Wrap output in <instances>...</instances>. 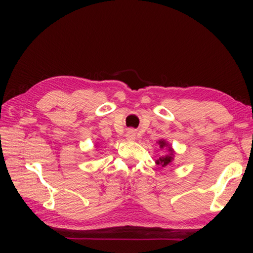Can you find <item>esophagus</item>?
<instances>
[{"label":"esophagus","instance_id":"esophagus-1","mask_svg":"<svg viewBox=\"0 0 253 253\" xmlns=\"http://www.w3.org/2000/svg\"><path fill=\"white\" fill-rule=\"evenodd\" d=\"M126 138L128 140H134L136 138V131L134 129H129L126 132Z\"/></svg>","mask_w":253,"mask_h":253}]
</instances>
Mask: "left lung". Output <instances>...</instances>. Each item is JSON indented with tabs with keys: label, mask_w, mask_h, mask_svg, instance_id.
Wrapping results in <instances>:
<instances>
[{
	"label": "left lung",
	"mask_w": 253,
	"mask_h": 253,
	"mask_svg": "<svg viewBox=\"0 0 253 253\" xmlns=\"http://www.w3.org/2000/svg\"><path fill=\"white\" fill-rule=\"evenodd\" d=\"M158 144H160L161 148L168 146V144H166L165 140H160V142H158ZM172 161H173V149L170 148V147H169V154H168V155L160 157V160L157 161V164L164 168V166H168L169 164H170V162H172Z\"/></svg>",
	"instance_id": "obj_1"
}]
</instances>
